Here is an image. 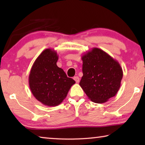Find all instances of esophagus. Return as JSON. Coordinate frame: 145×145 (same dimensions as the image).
I'll list each match as a JSON object with an SVG mask.
<instances>
[{
	"label": "esophagus",
	"instance_id": "1",
	"mask_svg": "<svg viewBox=\"0 0 145 145\" xmlns=\"http://www.w3.org/2000/svg\"><path fill=\"white\" fill-rule=\"evenodd\" d=\"M73 79H74V80H75V82H77V83H78V82H79V80H80L79 77H77V76H75V77H73Z\"/></svg>",
	"mask_w": 145,
	"mask_h": 145
}]
</instances>
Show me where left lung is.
<instances>
[{
  "label": "left lung",
  "mask_w": 145,
  "mask_h": 145,
  "mask_svg": "<svg viewBox=\"0 0 145 145\" xmlns=\"http://www.w3.org/2000/svg\"><path fill=\"white\" fill-rule=\"evenodd\" d=\"M83 76L79 84L88 98L102 104L120 88L123 70L120 63L104 50L93 48L82 56Z\"/></svg>",
  "instance_id": "8db88e82"
}]
</instances>
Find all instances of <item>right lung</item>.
<instances>
[{
  "label": "right lung",
  "instance_id": "1",
  "mask_svg": "<svg viewBox=\"0 0 145 145\" xmlns=\"http://www.w3.org/2000/svg\"><path fill=\"white\" fill-rule=\"evenodd\" d=\"M58 56L51 48L44 50L34 61L29 76L34 97L46 106H56L67 96L75 81L57 66Z\"/></svg>",
  "mask_w": 145,
  "mask_h": 145
}]
</instances>
